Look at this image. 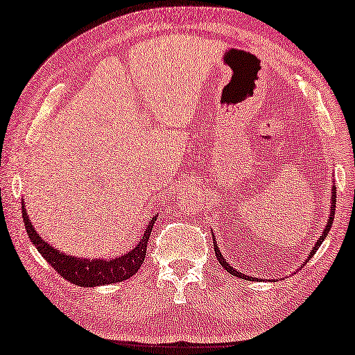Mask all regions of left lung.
<instances>
[{"label": "left lung", "mask_w": 355, "mask_h": 355, "mask_svg": "<svg viewBox=\"0 0 355 355\" xmlns=\"http://www.w3.org/2000/svg\"><path fill=\"white\" fill-rule=\"evenodd\" d=\"M335 206H336V187H335V182H334V185H331V196H330V214H329V219H327V223H325V227H324V230H322V236H319V239L318 241L314 243V246H313V249H311V252H309V255H308V259L304 260V263H306V261L313 257V255L315 254V250H318L319 248H320V244L324 243V239L327 238V234H329V232H330V228H331V225H334V219H335ZM212 239H214V250H216V257H217V260L220 261V265L223 266V268H225L228 272H230V275H233V276H236V277H241V279H246V281H254V279H257V277H252V276H248V275H243V272H239L238 270H234L233 266L228 263V261L225 260V257H223L222 255V252H220V249H219V244L216 243V238H214V234H212Z\"/></svg>", "instance_id": "1"}]
</instances>
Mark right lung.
Segmentation results:
<instances>
[{
	"mask_svg": "<svg viewBox=\"0 0 355 355\" xmlns=\"http://www.w3.org/2000/svg\"><path fill=\"white\" fill-rule=\"evenodd\" d=\"M21 217H24L25 230L28 233L30 241L35 244L40 254L51 263L52 268L60 276L76 286L96 287L127 281L128 277L138 272L146 257L150 232L159 216H152L149 222L146 223L143 236L135 244V248L112 259H85L64 254L40 236V233L36 232V228L31 225V220L28 219L25 203H21Z\"/></svg>",
	"mask_w": 355,
	"mask_h": 355,
	"instance_id": "obj_1",
	"label": "right lung"
}]
</instances>
